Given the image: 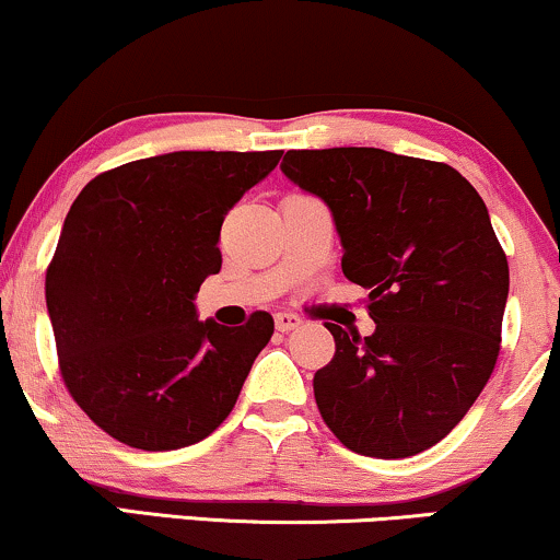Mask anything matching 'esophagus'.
<instances>
[{
	"label": "esophagus",
	"instance_id": "esophagus-1",
	"mask_svg": "<svg viewBox=\"0 0 560 560\" xmlns=\"http://www.w3.org/2000/svg\"><path fill=\"white\" fill-rule=\"evenodd\" d=\"M302 325V317L294 315V313H276V328L281 332H289L294 328H300Z\"/></svg>",
	"mask_w": 560,
	"mask_h": 560
}]
</instances>
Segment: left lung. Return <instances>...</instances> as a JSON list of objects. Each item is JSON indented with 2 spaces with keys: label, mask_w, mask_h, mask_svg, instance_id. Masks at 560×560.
<instances>
[{
  "label": "left lung",
  "mask_w": 560,
  "mask_h": 560,
  "mask_svg": "<svg viewBox=\"0 0 560 560\" xmlns=\"http://www.w3.org/2000/svg\"><path fill=\"white\" fill-rule=\"evenodd\" d=\"M281 173L323 198L364 287L372 336L325 323L336 353L315 402L343 447L410 457L463 421L497 366L509 264L483 198L444 162L374 147L289 150Z\"/></svg>",
  "instance_id": "8db88e82"
}]
</instances>
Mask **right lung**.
Returning a JSON list of instances; mask_svg holds the SVG:
<instances>
[{
	"label": "right lung",
	"instance_id": "obj_1",
	"mask_svg": "<svg viewBox=\"0 0 560 560\" xmlns=\"http://www.w3.org/2000/svg\"><path fill=\"white\" fill-rule=\"evenodd\" d=\"M281 154H158L101 173L74 198L46 271V307L63 385L105 434L180 450L235 408L273 317L224 328L198 320L194 300L222 268L228 211Z\"/></svg>",
	"mask_w": 560,
	"mask_h": 560
}]
</instances>
